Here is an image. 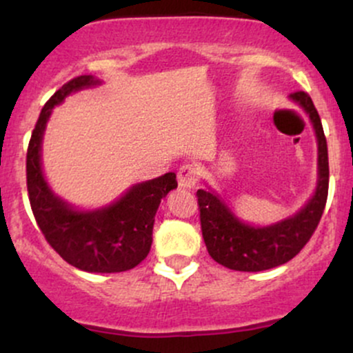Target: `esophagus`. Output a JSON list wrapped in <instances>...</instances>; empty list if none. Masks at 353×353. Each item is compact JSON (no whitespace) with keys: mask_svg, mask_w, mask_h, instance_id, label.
I'll list each match as a JSON object with an SVG mask.
<instances>
[{"mask_svg":"<svg viewBox=\"0 0 353 353\" xmlns=\"http://www.w3.org/2000/svg\"><path fill=\"white\" fill-rule=\"evenodd\" d=\"M197 177H199V172L190 164L181 165L179 172H177V181H179L181 188L184 189H192L197 184Z\"/></svg>","mask_w":353,"mask_h":353,"instance_id":"esophagus-1","label":"esophagus"}]
</instances>
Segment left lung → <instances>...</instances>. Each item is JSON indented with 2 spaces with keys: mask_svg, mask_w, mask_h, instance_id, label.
Wrapping results in <instances>:
<instances>
[{
  "mask_svg": "<svg viewBox=\"0 0 353 353\" xmlns=\"http://www.w3.org/2000/svg\"><path fill=\"white\" fill-rule=\"evenodd\" d=\"M310 117L319 145V181L315 194L292 217L267 228H252L234 216L224 201L210 190H197L201 229L208 252L221 265L241 272H261L294 259L310 241L325 209L329 194V152L322 121L303 91L290 94Z\"/></svg>",
  "mask_w": 353,
  "mask_h": 353,
  "instance_id": "8db88e82",
  "label": "left lung"
}]
</instances>
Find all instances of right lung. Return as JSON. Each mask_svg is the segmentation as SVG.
<instances>
[{"instance_id":"right-lung-1","label":"right lung","mask_w":353,"mask_h":353,"mask_svg":"<svg viewBox=\"0 0 353 353\" xmlns=\"http://www.w3.org/2000/svg\"><path fill=\"white\" fill-rule=\"evenodd\" d=\"M94 76L68 81L41 109L26 154L30 204L44 239L68 264L84 272H124L148 257L152 244L154 217L161 199L177 188L176 174L132 185L121 199L96 210H78L52 194L43 176L41 143L52 108L71 92L96 86Z\"/></svg>"}]
</instances>
